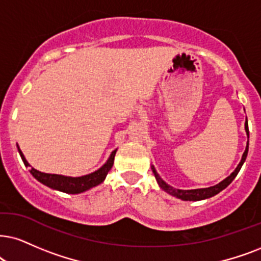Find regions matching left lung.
<instances>
[{"instance_id": "obj_1", "label": "left lung", "mask_w": 261, "mask_h": 261, "mask_svg": "<svg viewBox=\"0 0 261 261\" xmlns=\"http://www.w3.org/2000/svg\"><path fill=\"white\" fill-rule=\"evenodd\" d=\"M245 127H246V133H247V136L249 138V130H248V123H247L246 120V124H245ZM247 154H248V143H247V147H246V150L245 153L242 155V159H241V163L239 164V166L236 167V170L233 171V172L230 174L229 177L225 178V179L223 180V182H220L219 184H217V186L214 187H210V188H203V189H194V190H180V189H174L171 186H169L167 183H165L163 179H161L159 174L156 173V171H155L154 167H151V170H153V173L155 178H156L158 183H159V186L161 189H164L165 191H167V193L171 194V195L178 197V199L180 200H184V201H199V200H204V199H208V197H212L214 195H217V194L220 193L223 189H225V188L229 186L230 183L232 182L233 178L237 176V173L240 172L241 167H242L243 163H245L246 158H247Z\"/></svg>"}]
</instances>
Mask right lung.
Returning <instances> with one entry per match:
<instances>
[{"label": "right lung", "instance_id": "obj_1", "mask_svg": "<svg viewBox=\"0 0 261 261\" xmlns=\"http://www.w3.org/2000/svg\"><path fill=\"white\" fill-rule=\"evenodd\" d=\"M19 154H20L22 161H24L25 166L30 167V164L26 161L24 154L21 153L20 148L18 147ZM115 153H117V149L112 151L111 156L108 158L107 163L98 169L95 172H92L90 174H87V176H82V177H66V176H61V174H50V173H43L39 172V171L35 170V169H30V172H31L32 176H34L36 179L39 180V182L44 184L51 189L62 191V193H67V194H79L83 193V191L90 189L92 187H96L98 184L102 183L106 178L107 173L110 172V170L112 169L114 163V156Z\"/></svg>", "mask_w": 261, "mask_h": 261}]
</instances>
